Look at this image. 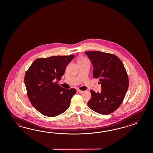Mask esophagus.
Returning <instances> with one entry per match:
<instances>
[{
	"label": "esophagus",
	"mask_w": 153,
	"mask_h": 153,
	"mask_svg": "<svg viewBox=\"0 0 153 153\" xmlns=\"http://www.w3.org/2000/svg\"><path fill=\"white\" fill-rule=\"evenodd\" d=\"M77 92H79V93H83L84 91H82V90H78Z\"/></svg>",
	"instance_id": "obj_1"
}]
</instances>
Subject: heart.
I'll list each match as a JSON object with an SVG mask.
<instances>
[{
    "label": "heart",
    "instance_id": "heart-1",
    "mask_svg": "<svg viewBox=\"0 0 153 153\" xmlns=\"http://www.w3.org/2000/svg\"><path fill=\"white\" fill-rule=\"evenodd\" d=\"M82 60H86L85 58H80L78 61H82Z\"/></svg>",
    "mask_w": 153,
    "mask_h": 153
}]
</instances>
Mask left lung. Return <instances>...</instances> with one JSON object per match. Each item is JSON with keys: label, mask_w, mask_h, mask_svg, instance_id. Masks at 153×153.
<instances>
[{"label": "left lung", "mask_w": 153, "mask_h": 153, "mask_svg": "<svg viewBox=\"0 0 153 153\" xmlns=\"http://www.w3.org/2000/svg\"><path fill=\"white\" fill-rule=\"evenodd\" d=\"M94 67L93 77L99 79L101 93L90 90L88 107L101 114H109L117 109L125 97L129 81L124 65L116 55L99 51H86Z\"/></svg>", "instance_id": "left-lung-1"}]
</instances>
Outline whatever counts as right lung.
I'll use <instances>...</instances> for the list:
<instances>
[{
	"label": "right lung",
	"mask_w": 153,
	"mask_h": 153,
	"mask_svg": "<svg viewBox=\"0 0 153 153\" xmlns=\"http://www.w3.org/2000/svg\"><path fill=\"white\" fill-rule=\"evenodd\" d=\"M74 55L37 58L26 72L25 83L28 97L33 107L42 114L56 117L70 107L75 88H62L58 81Z\"/></svg>",
	"instance_id": "obj_1"
}]
</instances>
